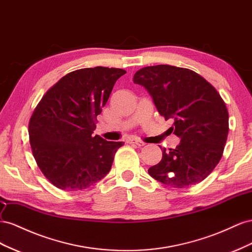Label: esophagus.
Listing matches in <instances>:
<instances>
[{"mask_svg":"<svg viewBox=\"0 0 252 252\" xmlns=\"http://www.w3.org/2000/svg\"><path fill=\"white\" fill-rule=\"evenodd\" d=\"M128 143H134V145H136L137 147H143L146 145V142H143L142 140H139V139H130L127 140Z\"/></svg>","mask_w":252,"mask_h":252,"instance_id":"1","label":"esophagus"}]
</instances>
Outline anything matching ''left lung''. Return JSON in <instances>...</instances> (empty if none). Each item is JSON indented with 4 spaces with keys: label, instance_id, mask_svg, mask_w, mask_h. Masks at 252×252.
<instances>
[{
    "label": "left lung",
    "instance_id": "obj_1",
    "mask_svg": "<svg viewBox=\"0 0 252 252\" xmlns=\"http://www.w3.org/2000/svg\"><path fill=\"white\" fill-rule=\"evenodd\" d=\"M133 81L145 86L170 127L181 138L175 149H162L161 160L148 172L173 188L203 182L217 167L229 132V115L214 86L195 71L167 64L137 70Z\"/></svg>",
    "mask_w": 252,
    "mask_h": 252
}]
</instances>
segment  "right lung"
<instances>
[{"label": "right lung", "mask_w": 252, "mask_h": 252, "mask_svg": "<svg viewBox=\"0 0 252 252\" xmlns=\"http://www.w3.org/2000/svg\"><path fill=\"white\" fill-rule=\"evenodd\" d=\"M126 71L103 66L71 71L54 84L35 106L28 125L32 155L57 188H89L109 173L125 142L93 135L97 116L114 84Z\"/></svg>", "instance_id": "1"}]
</instances>
